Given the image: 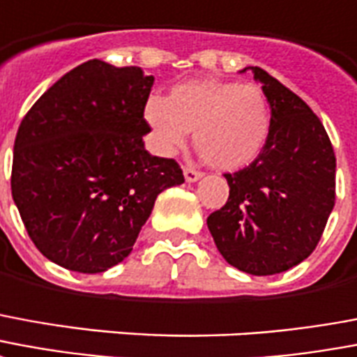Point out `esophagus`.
<instances>
[{"mask_svg":"<svg viewBox=\"0 0 357 357\" xmlns=\"http://www.w3.org/2000/svg\"><path fill=\"white\" fill-rule=\"evenodd\" d=\"M183 176H185L187 181H197V179L202 178V172L197 170L195 166H183Z\"/></svg>","mask_w":357,"mask_h":357,"instance_id":"1","label":"esophagus"}]
</instances>
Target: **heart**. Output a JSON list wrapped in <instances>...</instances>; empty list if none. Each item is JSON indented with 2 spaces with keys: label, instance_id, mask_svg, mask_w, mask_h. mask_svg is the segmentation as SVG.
Instances as JSON below:
<instances>
[{
  "label": "heart",
  "instance_id": "obj_1",
  "mask_svg": "<svg viewBox=\"0 0 357 357\" xmlns=\"http://www.w3.org/2000/svg\"><path fill=\"white\" fill-rule=\"evenodd\" d=\"M144 113L160 151L183 147L195 130L192 139L202 158L229 172L255 160L273 121L268 98L259 84L219 79L176 84L168 98H149Z\"/></svg>",
  "mask_w": 357,
  "mask_h": 357
}]
</instances>
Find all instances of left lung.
<instances>
[{"mask_svg":"<svg viewBox=\"0 0 357 357\" xmlns=\"http://www.w3.org/2000/svg\"><path fill=\"white\" fill-rule=\"evenodd\" d=\"M271 104V132L252 165L225 174L229 199L208 229L229 265L284 273L316 250L335 206V151L318 115L295 92L252 68Z\"/></svg>","mask_w":357,"mask_h":357,"instance_id":"8db88e82","label":"left lung"}]
</instances>
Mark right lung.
<instances>
[{"instance_id":"obj_1","label":"right lung","mask_w":357,"mask_h":357,"mask_svg":"<svg viewBox=\"0 0 357 357\" xmlns=\"http://www.w3.org/2000/svg\"><path fill=\"white\" fill-rule=\"evenodd\" d=\"M153 81L94 58L58 79L18 126L13 200L36 248L68 271L121 263L158 195L185 181L174 158L144 147Z\"/></svg>"}]
</instances>
